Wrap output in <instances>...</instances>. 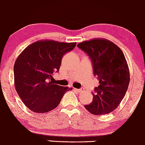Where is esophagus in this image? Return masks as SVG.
<instances>
[{
    "mask_svg": "<svg viewBox=\"0 0 145 145\" xmlns=\"http://www.w3.org/2000/svg\"><path fill=\"white\" fill-rule=\"evenodd\" d=\"M74 90H75L77 92H82L83 91H84V89H83V88H81V89H76V88H74Z\"/></svg>",
    "mask_w": 145,
    "mask_h": 145,
    "instance_id": "esophagus-1",
    "label": "esophagus"
}]
</instances>
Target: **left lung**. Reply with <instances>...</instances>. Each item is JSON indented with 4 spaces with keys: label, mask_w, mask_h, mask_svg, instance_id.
<instances>
[{
    "label": "left lung",
    "mask_w": 145,
    "mask_h": 145,
    "mask_svg": "<svg viewBox=\"0 0 145 145\" xmlns=\"http://www.w3.org/2000/svg\"><path fill=\"white\" fill-rule=\"evenodd\" d=\"M77 46L91 59L94 75L99 81V86L92 92L93 101L84 107L92 114H108L119 105L129 86V70L125 55L116 44L106 39H92Z\"/></svg>",
    "instance_id": "left-lung-1"
}]
</instances>
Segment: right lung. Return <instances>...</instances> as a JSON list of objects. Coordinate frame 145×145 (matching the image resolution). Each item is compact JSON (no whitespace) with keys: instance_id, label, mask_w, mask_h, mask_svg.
<instances>
[{"instance_id":"obj_1","label":"right lung","mask_w":145,"mask_h":145,"mask_svg":"<svg viewBox=\"0 0 145 145\" xmlns=\"http://www.w3.org/2000/svg\"><path fill=\"white\" fill-rule=\"evenodd\" d=\"M76 44L40 40L26 47L18 55L14 66V85L22 102L32 112L45 113L54 110L65 92L72 90L54 84L52 79L54 72L59 71L63 55Z\"/></svg>"}]
</instances>
